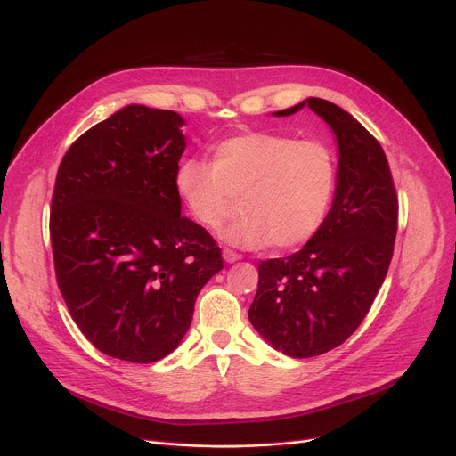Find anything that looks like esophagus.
Masks as SVG:
<instances>
[{
    "label": "esophagus",
    "instance_id": "34e87169",
    "mask_svg": "<svg viewBox=\"0 0 456 456\" xmlns=\"http://www.w3.org/2000/svg\"><path fill=\"white\" fill-rule=\"evenodd\" d=\"M224 260L225 262H229V265H232V262H236V260H240V255H238L236 251H232V249H224Z\"/></svg>",
    "mask_w": 456,
    "mask_h": 456
}]
</instances>
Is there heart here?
Returning <instances> with one entry per match:
<instances>
[{"instance_id": "b5f03b06", "label": "heart", "mask_w": 456, "mask_h": 456, "mask_svg": "<svg viewBox=\"0 0 456 456\" xmlns=\"http://www.w3.org/2000/svg\"><path fill=\"white\" fill-rule=\"evenodd\" d=\"M337 183V157L325 142L266 131L225 138L210 150V164L184 159L174 174L177 198L205 229L222 225L240 198L244 214L220 236L244 249L306 244L325 220Z\"/></svg>"}]
</instances>
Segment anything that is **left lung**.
<instances>
[{"mask_svg": "<svg viewBox=\"0 0 456 456\" xmlns=\"http://www.w3.org/2000/svg\"><path fill=\"white\" fill-rule=\"evenodd\" d=\"M314 110L338 143V183L320 231L297 253L258 265L249 322L292 358L323 354L362 323L385 282L397 232V196L380 143L327 100L308 98L273 116Z\"/></svg>", "mask_w": 456, "mask_h": 456, "instance_id": "left-lung-1", "label": "left lung"}]
</instances>
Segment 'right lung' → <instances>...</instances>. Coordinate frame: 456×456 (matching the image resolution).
<instances>
[{
    "instance_id": "add662e5",
    "label": "right lung",
    "mask_w": 456,
    "mask_h": 456,
    "mask_svg": "<svg viewBox=\"0 0 456 456\" xmlns=\"http://www.w3.org/2000/svg\"><path fill=\"white\" fill-rule=\"evenodd\" d=\"M183 126L174 110L127 105L71 143L57 172L50 234L59 290L86 340L119 361L170 354L198 294L224 268L214 238L181 216Z\"/></svg>"
}]
</instances>
